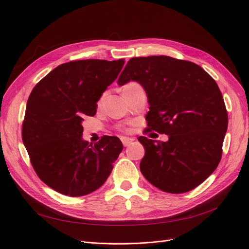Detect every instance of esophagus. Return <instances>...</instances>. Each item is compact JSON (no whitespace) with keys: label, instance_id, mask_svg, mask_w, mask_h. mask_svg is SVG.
<instances>
[{"label":"esophagus","instance_id":"esophagus-1","mask_svg":"<svg viewBox=\"0 0 249 249\" xmlns=\"http://www.w3.org/2000/svg\"><path fill=\"white\" fill-rule=\"evenodd\" d=\"M133 140L134 139H132V138H127V137H122V142H123V144H124V146H129L131 143L133 142Z\"/></svg>","mask_w":249,"mask_h":249}]
</instances>
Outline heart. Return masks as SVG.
I'll return each instance as SVG.
<instances>
[{"label":"heart","mask_w":249,"mask_h":249,"mask_svg":"<svg viewBox=\"0 0 249 249\" xmlns=\"http://www.w3.org/2000/svg\"><path fill=\"white\" fill-rule=\"evenodd\" d=\"M136 86H138V84L137 83H134V82H130V83H127V84L124 87V90H127V89H131V88H134V87H136ZM120 129L122 130H125L124 126H120Z\"/></svg>","instance_id":"b5f03b06"}]
</instances>
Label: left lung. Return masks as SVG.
I'll return each instance as SVG.
<instances>
[{
  "mask_svg": "<svg viewBox=\"0 0 249 249\" xmlns=\"http://www.w3.org/2000/svg\"><path fill=\"white\" fill-rule=\"evenodd\" d=\"M130 81L147 95L145 133L168 135L166 142L138 138L145 149L143 177L168 193L196 188L219 164L228 130V111L215 80L193 62L148 56L129 60L117 83Z\"/></svg>",
  "mask_w": 249,
  "mask_h": 249,
  "instance_id": "1",
  "label": "left lung"
}]
</instances>
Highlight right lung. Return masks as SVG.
I'll return each mask as SVG.
<instances>
[{
	"label": "right lung",
	"instance_id": "obj_1",
	"mask_svg": "<svg viewBox=\"0 0 249 249\" xmlns=\"http://www.w3.org/2000/svg\"><path fill=\"white\" fill-rule=\"evenodd\" d=\"M124 59L63 63L37 83L30 94L21 137L32 166L55 191L78 197L106 182L124 148L117 137L91 144L82 139V122L94 116L97 101L117 78Z\"/></svg>",
	"mask_w": 249,
	"mask_h": 249
}]
</instances>
